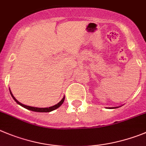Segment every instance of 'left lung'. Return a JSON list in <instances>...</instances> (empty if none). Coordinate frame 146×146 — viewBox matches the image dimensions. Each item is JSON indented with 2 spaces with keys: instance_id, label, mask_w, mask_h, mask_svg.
<instances>
[{
  "instance_id": "left-lung-1",
  "label": "left lung",
  "mask_w": 146,
  "mask_h": 146,
  "mask_svg": "<svg viewBox=\"0 0 146 146\" xmlns=\"http://www.w3.org/2000/svg\"><path fill=\"white\" fill-rule=\"evenodd\" d=\"M117 108H119L118 106L117 107H109V108H108V109H117Z\"/></svg>"
}]
</instances>
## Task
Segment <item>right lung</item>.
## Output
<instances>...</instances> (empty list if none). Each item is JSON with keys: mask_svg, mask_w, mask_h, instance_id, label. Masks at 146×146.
Here are the masks:
<instances>
[{"mask_svg": "<svg viewBox=\"0 0 146 146\" xmlns=\"http://www.w3.org/2000/svg\"><path fill=\"white\" fill-rule=\"evenodd\" d=\"M9 90H10V93H11V95L12 98H14V101H15L16 102L19 104V105H20L21 106L24 107V108H25V109H28V110H30V111H36V112H50V111H52L58 109V107L61 106L62 105L63 103H64V99H65V96H64V98H63L61 100V101H60V102H58V104H56V105H54V106H53L48 107H48H47V108H37V107L29 106H26V105H25V104H21V103L19 102V101L16 99L15 97L13 96V94H12V93H11V91L10 89H9Z\"/></svg>", "mask_w": 146, "mask_h": 146, "instance_id": "add662e5", "label": "right lung"}]
</instances>
